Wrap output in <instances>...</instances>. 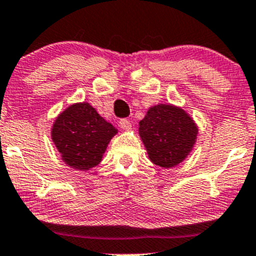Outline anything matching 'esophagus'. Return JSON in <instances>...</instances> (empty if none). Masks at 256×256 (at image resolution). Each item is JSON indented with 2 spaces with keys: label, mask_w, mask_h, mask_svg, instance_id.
Wrapping results in <instances>:
<instances>
[{
  "label": "esophagus",
  "mask_w": 256,
  "mask_h": 256,
  "mask_svg": "<svg viewBox=\"0 0 256 256\" xmlns=\"http://www.w3.org/2000/svg\"><path fill=\"white\" fill-rule=\"evenodd\" d=\"M120 126L121 128H124V130H130L131 122L128 120H126V118H122V120L120 121Z\"/></svg>",
  "instance_id": "obj_1"
}]
</instances>
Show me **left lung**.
<instances>
[{"label": "left lung", "mask_w": 256, "mask_h": 256, "mask_svg": "<svg viewBox=\"0 0 256 256\" xmlns=\"http://www.w3.org/2000/svg\"><path fill=\"white\" fill-rule=\"evenodd\" d=\"M198 128L180 107L155 104L139 122V135L149 159L162 168H173L192 152Z\"/></svg>", "instance_id": "8db88e82"}]
</instances>
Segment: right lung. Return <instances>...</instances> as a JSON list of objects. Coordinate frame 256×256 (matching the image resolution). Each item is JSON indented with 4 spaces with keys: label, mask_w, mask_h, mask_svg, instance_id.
I'll use <instances>...</instances> for the list:
<instances>
[{
    "label": "right lung",
    "mask_w": 256,
    "mask_h": 256,
    "mask_svg": "<svg viewBox=\"0 0 256 256\" xmlns=\"http://www.w3.org/2000/svg\"><path fill=\"white\" fill-rule=\"evenodd\" d=\"M117 128L87 102L70 104L56 117L52 140L62 160L77 170H90L102 160Z\"/></svg>",
    "instance_id": "obj_1"
}]
</instances>
